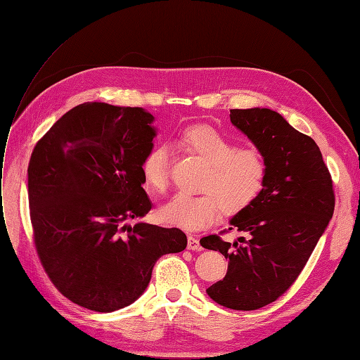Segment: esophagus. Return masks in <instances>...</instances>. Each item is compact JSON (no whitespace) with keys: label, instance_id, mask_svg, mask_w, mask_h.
<instances>
[{"label":"esophagus","instance_id":"obj_1","mask_svg":"<svg viewBox=\"0 0 360 360\" xmlns=\"http://www.w3.org/2000/svg\"><path fill=\"white\" fill-rule=\"evenodd\" d=\"M188 249L189 250H201L202 249L200 240L195 236H189L188 237Z\"/></svg>","mask_w":360,"mask_h":360}]
</instances>
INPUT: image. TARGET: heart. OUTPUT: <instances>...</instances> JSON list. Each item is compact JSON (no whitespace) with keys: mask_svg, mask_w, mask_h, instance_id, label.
<instances>
[{"mask_svg":"<svg viewBox=\"0 0 360 360\" xmlns=\"http://www.w3.org/2000/svg\"><path fill=\"white\" fill-rule=\"evenodd\" d=\"M180 147L200 158L209 169L200 183V195H176L163 204L158 214L165 224L197 231L210 226L221 212L237 216L252 207L263 195L269 167L264 155L255 148H242L219 130L197 124L181 130ZM171 150L160 144L151 148L143 160L146 186L163 193L169 184Z\"/></svg>","mask_w":360,"mask_h":360,"instance_id":"obj_1","label":"heart"}]
</instances>
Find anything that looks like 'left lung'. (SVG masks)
I'll return each mask as SVG.
<instances>
[{
  "mask_svg": "<svg viewBox=\"0 0 360 360\" xmlns=\"http://www.w3.org/2000/svg\"><path fill=\"white\" fill-rule=\"evenodd\" d=\"M231 123L264 155L267 184L258 201L219 234L202 237L205 249L230 261L222 281L207 294L225 308L254 311L275 302L296 279L335 210L333 181L315 141L267 108L231 110ZM231 229L240 244L220 237Z\"/></svg>",
  "mask_w": 360,
  "mask_h": 360,
  "instance_id": "obj_1",
  "label": "left lung"
}]
</instances>
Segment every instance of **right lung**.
<instances>
[{
	"instance_id": "right-lung-1",
	"label": "right lung",
	"mask_w": 360,
	"mask_h": 360,
	"mask_svg": "<svg viewBox=\"0 0 360 360\" xmlns=\"http://www.w3.org/2000/svg\"><path fill=\"white\" fill-rule=\"evenodd\" d=\"M153 115L102 102L75 106L32 150L28 202L32 242L57 290L96 312H112L147 288L156 261L181 252L179 228L138 222L151 210L143 160Z\"/></svg>"
}]
</instances>
